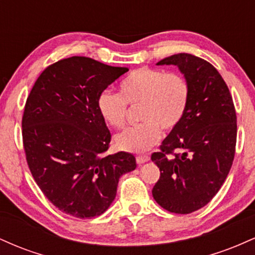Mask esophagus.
Instances as JSON below:
<instances>
[{
	"label": "esophagus",
	"instance_id": "34e87169",
	"mask_svg": "<svg viewBox=\"0 0 255 255\" xmlns=\"http://www.w3.org/2000/svg\"><path fill=\"white\" fill-rule=\"evenodd\" d=\"M148 159H150V156H148V154H140V156H136L137 164H142V163L147 162Z\"/></svg>",
	"mask_w": 255,
	"mask_h": 255
}]
</instances>
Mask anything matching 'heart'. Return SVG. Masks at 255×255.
<instances>
[{
	"label": "heart",
	"mask_w": 255,
	"mask_h": 255,
	"mask_svg": "<svg viewBox=\"0 0 255 255\" xmlns=\"http://www.w3.org/2000/svg\"><path fill=\"white\" fill-rule=\"evenodd\" d=\"M191 87L177 73L141 67L131 72L120 85V95L104 91L98 97L102 118L114 128H124L128 108L139 107L141 124L116 136L121 150L134 153L147 151L159 140L163 130L170 131L182 121L188 109Z\"/></svg>",
	"instance_id": "b5f03b06"
}]
</instances>
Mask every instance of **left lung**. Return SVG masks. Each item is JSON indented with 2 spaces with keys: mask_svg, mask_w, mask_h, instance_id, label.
I'll list each match as a JSON object with an SVG mask.
<instances>
[{
  "mask_svg": "<svg viewBox=\"0 0 255 255\" xmlns=\"http://www.w3.org/2000/svg\"><path fill=\"white\" fill-rule=\"evenodd\" d=\"M157 64L178 67L191 87V99L180 125L163 140L159 152L152 153L160 170L152 195L166 211L187 215L209 204L229 174L236 111L227 84L207 61L176 54Z\"/></svg>",
  "mask_w": 255,
  "mask_h": 255,
  "instance_id": "1",
  "label": "left lung"
}]
</instances>
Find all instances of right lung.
I'll list each match as a JSON object with an SVG mask.
<instances>
[{"label":"right lung","mask_w":255,"mask_h":255,"mask_svg":"<svg viewBox=\"0 0 255 255\" xmlns=\"http://www.w3.org/2000/svg\"><path fill=\"white\" fill-rule=\"evenodd\" d=\"M126 67L73 56L50 64L34 83L22 116V142L32 176L52 205L77 218L108 210L119 178L136 168L128 152L104 156L110 130L98 97Z\"/></svg>","instance_id":"1"}]
</instances>
